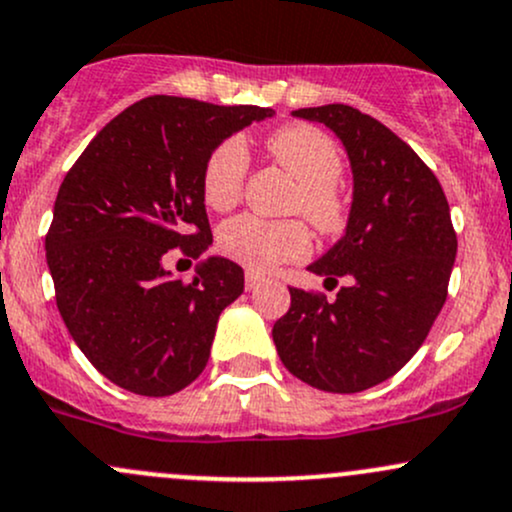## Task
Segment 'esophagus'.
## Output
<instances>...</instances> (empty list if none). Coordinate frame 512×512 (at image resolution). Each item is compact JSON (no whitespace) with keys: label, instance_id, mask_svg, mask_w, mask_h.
I'll use <instances>...</instances> for the list:
<instances>
[{"label":"esophagus","instance_id":"obj_1","mask_svg":"<svg viewBox=\"0 0 512 512\" xmlns=\"http://www.w3.org/2000/svg\"><path fill=\"white\" fill-rule=\"evenodd\" d=\"M262 282V277L257 272H245V289H255Z\"/></svg>","mask_w":512,"mask_h":512}]
</instances>
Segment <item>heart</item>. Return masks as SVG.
I'll use <instances>...</instances> for the list:
<instances>
[{
    "mask_svg": "<svg viewBox=\"0 0 512 512\" xmlns=\"http://www.w3.org/2000/svg\"><path fill=\"white\" fill-rule=\"evenodd\" d=\"M265 149L301 181L294 196V211L304 213L321 233L341 228L346 206L336 188L343 176V157L336 144L321 129L289 125L272 132L265 139ZM247 164V149L238 137H228L213 147L201 176L208 206L215 211H228L240 201ZM218 247L230 260L262 272L272 270L279 262L309 255L311 233L304 220H267L242 213L220 225Z\"/></svg>",
    "mask_w": 512,
    "mask_h": 512,
    "instance_id": "heart-1",
    "label": "heart"
}]
</instances>
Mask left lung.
I'll list each match as a JSON object with an SVG mask.
<instances>
[{
  "label": "left lung",
  "instance_id": "8db88e82",
  "mask_svg": "<svg viewBox=\"0 0 512 512\" xmlns=\"http://www.w3.org/2000/svg\"><path fill=\"white\" fill-rule=\"evenodd\" d=\"M336 132L353 169L346 235L309 265L338 289L289 287L272 328L284 368L326 392H360L392 378L427 338L449 289L456 230L437 176L392 129L351 105L294 110Z\"/></svg>",
  "mask_w": 512,
  "mask_h": 512
}]
</instances>
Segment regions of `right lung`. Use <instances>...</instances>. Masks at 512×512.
I'll use <instances>...</instances> for the list:
<instances>
[{
    "label": "right lung",
    "instance_id": "obj_1",
    "mask_svg": "<svg viewBox=\"0 0 512 512\" xmlns=\"http://www.w3.org/2000/svg\"><path fill=\"white\" fill-rule=\"evenodd\" d=\"M270 107L152 95L95 134L58 188L46 262L56 304L85 358L129 392L166 397L203 373L220 311L242 294V267L211 257L193 282L164 270L213 242L203 164Z\"/></svg>",
    "mask_w": 512,
    "mask_h": 512
}]
</instances>
